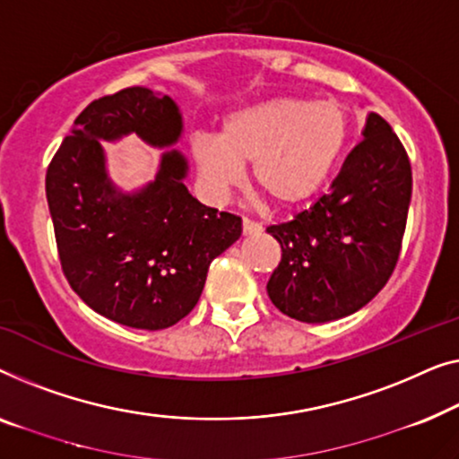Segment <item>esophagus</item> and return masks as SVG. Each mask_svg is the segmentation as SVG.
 I'll return each instance as SVG.
<instances>
[{
  "instance_id": "esophagus-1",
  "label": "esophagus",
  "mask_w": 459,
  "mask_h": 459,
  "mask_svg": "<svg viewBox=\"0 0 459 459\" xmlns=\"http://www.w3.org/2000/svg\"><path fill=\"white\" fill-rule=\"evenodd\" d=\"M243 232L245 235H257V232H262V224L243 216Z\"/></svg>"
}]
</instances>
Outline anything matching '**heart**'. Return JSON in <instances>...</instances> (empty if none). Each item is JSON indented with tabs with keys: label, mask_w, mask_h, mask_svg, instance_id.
Masks as SVG:
<instances>
[{
	"label": "heart",
	"mask_w": 459,
	"mask_h": 459,
	"mask_svg": "<svg viewBox=\"0 0 459 459\" xmlns=\"http://www.w3.org/2000/svg\"><path fill=\"white\" fill-rule=\"evenodd\" d=\"M347 114L334 101L273 98L222 120L221 137L195 134L191 152L205 183L229 191L251 164L255 185L276 204L295 205L320 189L343 152Z\"/></svg>",
	"instance_id": "obj_1"
}]
</instances>
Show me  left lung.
<instances>
[{
    "label": "left lung",
    "mask_w": 459,
    "mask_h": 459,
    "mask_svg": "<svg viewBox=\"0 0 459 459\" xmlns=\"http://www.w3.org/2000/svg\"><path fill=\"white\" fill-rule=\"evenodd\" d=\"M411 166L389 122L368 114L331 189L293 221L266 230L281 243L268 297L299 322H331L364 307L391 279L408 222Z\"/></svg>",
    "instance_id": "1"
}]
</instances>
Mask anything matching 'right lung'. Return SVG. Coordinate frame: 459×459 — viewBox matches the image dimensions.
<instances>
[{"instance_id": "add662e5", "label": "right lung", "mask_w": 459, "mask_h": 459, "mask_svg": "<svg viewBox=\"0 0 459 459\" xmlns=\"http://www.w3.org/2000/svg\"><path fill=\"white\" fill-rule=\"evenodd\" d=\"M180 112L168 95L128 87L76 116L45 174L60 264L74 293L118 325L160 331L195 307L214 257L241 237V218L199 204L185 186L186 160L168 152L156 180L120 193L100 141L137 133L177 143Z\"/></svg>"}]
</instances>
